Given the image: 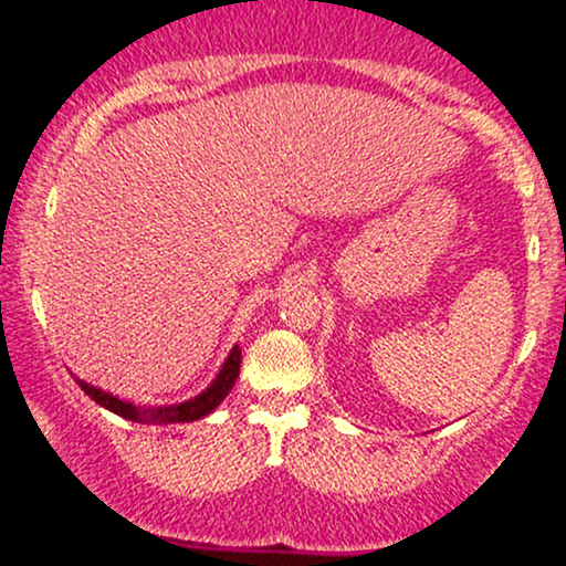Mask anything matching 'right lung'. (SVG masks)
<instances>
[{
    "instance_id": "add662e5",
    "label": "right lung",
    "mask_w": 566,
    "mask_h": 566,
    "mask_svg": "<svg viewBox=\"0 0 566 566\" xmlns=\"http://www.w3.org/2000/svg\"><path fill=\"white\" fill-rule=\"evenodd\" d=\"M239 365H242V348L233 346L229 359H226L223 367H220L218 378L212 380L205 391H201L199 396H193V399L180 401V405H161V407H138V405H133V401L119 399V396L101 391V388L90 386V382H84L80 378H76V382H80L82 391L87 394L95 405L112 409L114 415L133 420V423H146V426L148 423L151 426L191 423V420H199V418H205V415H210L212 409H216L220 401L229 396L233 382H237V378H239Z\"/></svg>"
}]
</instances>
